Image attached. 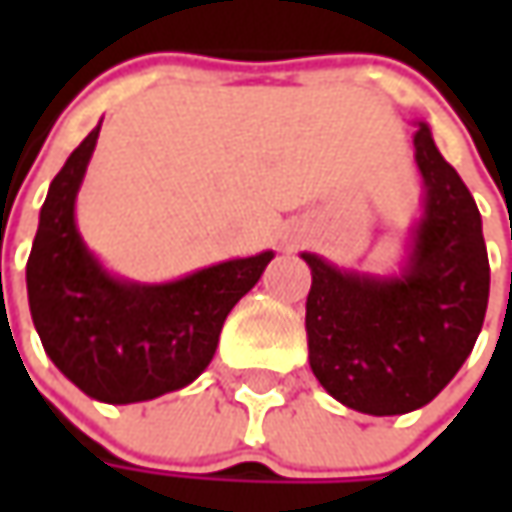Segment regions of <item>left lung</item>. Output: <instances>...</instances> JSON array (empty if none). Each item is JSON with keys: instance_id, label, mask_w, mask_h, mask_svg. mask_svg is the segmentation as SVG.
I'll return each mask as SVG.
<instances>
[{"instance_id": "8db88e82", "label": "left lung", "mask_w": 512, "mask_h": 512, "mask_svg": "<svg viewBox=\"0 0 512 512\" xmlns=\"http://www.w3.org/2000/svg\"><path fill=\"white\" fill-rule=\"evenodd\" d=\"M424 205L399 273L373 276L302 253L310 370L327 393L367 416H402L433 402L479 339L490 296L482 216L433 142L413 133Z\"/></svg>"}]
</instances>
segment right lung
Listing matches in <instances>:
<instances>
[{
  "mask_svg": "<svg viewBox=\"0 0 512 512\" xmlns=\"http://www.w3.org/2000/svg\"><path fill=\"white\" fill-rule=\"evenodd\" d=\"M99 128L53 176L28 259V305L42 347L70 382L105 404L148 402L205 370L227 313L273 250L227 259L162 285L113 276L76 227V196Z\"/></svg>",
  "mask_w": 512,
  "mask_h": 512,
  "instance_id": "1",
  "label": "right lung"
}]
</instances>
